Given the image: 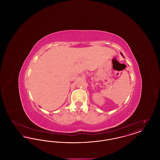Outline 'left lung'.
<instances>
[{"label":"left lung","instance_id":"8db88e82","mask_svg":"<svg viewBox=\"0 0 160 160\" xmlns=\"http://www.w3.org/2000/svg\"><path fill=\"white\" fill-rule=\"evenodd\" d=\"M121 55H122V56H123V58H124V56H123V54H122V53H121Z\"/></svg>","mask_w":160,"mask_h":160}]
</instances>
